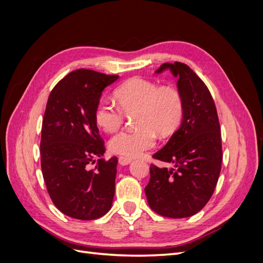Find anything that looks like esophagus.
Here are the masks:
<instances>
[{"instance_id":"1","label":"esophagus","mask_w":263,"mask_h":263,"mask_svg":"<svg viewBox=\"0 0 263 263\" xmlns=\"http://www.w3.org/2000/svg\"><path fill=\"white\" fill-rule=\"evenodd\" d=\"M130 162H132V159H130V158L123 157V156L118 157V163H119V164L126 165V164H128V163H130Z\"/></svg>"}]
</instances>
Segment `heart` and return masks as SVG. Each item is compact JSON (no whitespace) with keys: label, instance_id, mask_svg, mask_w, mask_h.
Wrapping results in <instances>:
<instances>
[{"label":"heart","instance_id":"heart-1","mask_svg":"<svg viewBox=\"0 0 263 263\" xmlns=\"http://www.w3.org/2000/svg\"><path fill=\"white\" fill-rule=\"evenodd\" d=\"M118 106L100 100L94 110L98 126L112 133L118 129L125 114H135L139 128L125 129L108 140L109 151L128 158L140 156L156 145V133L168 136L180 125L184 104L181 93L170 86H161L147 79L132 78L115 90Z\"/></svg>","mask_w":263,"mask_h":263}]
</instances>
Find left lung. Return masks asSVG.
I'll list each match as a JSON object with an SVG mask.
<instances>
[{
	"label": "left lung",
	"mask_w": 263,
	"mask_h": 263,
	"mask_svg": "<svg viewBox=\"0 0 263 263\" xmlns=\"http://www.w3.org/2000/svg\"><path fill=\"white\" fill-rule=\"evenodd\" d=\"M170 69L178 80L184 112L180 128L153 156L174 168L150 165L145 193L150 209L170 218L200 212L216 187L222 150L217 109L208 86L185 63H163L156 72Z\"/></svg>",
	"instance_id": "left-lung-1"
}]
</instances>
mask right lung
I'll return each mask as SVG.
<instances>
[{"instance_id": "obj_1", "label": "right lung", "mask_w": 263, "mask_h": 263, "mask_svg": "<svg viewBox=\"0 0 263 263\" xmlns=\"http://www.w3.org/2000/svg\"><path fill=\"white\" fill-rule=\"evenodd\" d=\"M117 79L116 74L79 69L49 94L42 126V171L52 203L69 217L97 219L112 208L117 158H101L105 147L94 110L103 90ZM95 156L100 159L89 170Z\"/></svg>"}]
</instances>
